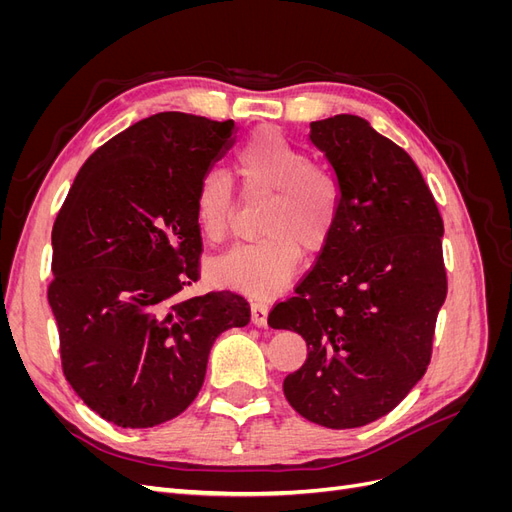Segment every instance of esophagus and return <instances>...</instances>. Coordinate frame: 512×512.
<instances>
[{"mask_svg": "<svg viewBox=\"0 0 512 512\" xmlns=\"http://www.w3.org/2000/svg\"><path fill=\"white\" fill-rule=\"evenodd\" d=\"M250 312H252V322L256 324V327H267V318H269V305L267 303L252 301Z\"/></svg>", "mask_w": 512, "mask_h": 512, "instance_id": "esophagus-1", "label": "esophagus"}]
</instances>
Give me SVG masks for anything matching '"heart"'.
<instances>
[{"label": "heart", "instance_id": "obj_1", "mask_svg": "<svg viewBox=\"0 0 512 512\" xmlns=\"http://www.w3.org/2000/svg\"><path fill=\"white\" fill-rule=\"evenodd\" d=\"M237 173L245 194H269L260 230L265 237L239 243L211 262V275L224 286L271 297L280 292L305 254H318L335 235L342 188L327 166L309 156L273 128H260L237 153ZM235 190L226 175L211 170L198 181L194 218L211 243L226 239Z\"/></svg>", "mask_w": 512, "mask_h": 512}]
</instances>
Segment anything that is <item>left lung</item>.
<instances>
[{"label":"left lung","instance_id":"8db88e82","mask_svg":"<svg viewBox=\"0 0 512 512\" xmlns=\"http://www.w3.org/2000/svg\"><path fill=\"white\" fill-rule=\"evenodd\" d=\"M335 170V235L269 327L299 333L307 361L284 380L288 404L329 429L389 414L423 378L446 299L444 224L408 153L363 117L312 121Z\"/></svg>","mask_w":512,"mask_h":512}]
</instances>
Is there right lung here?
I'll use <instances>...</instances> for the list:
<instances>
[{"label": "right lung", "instance_id": "1", "mask_svg": "<svg viewBox=\"0 0 512 512\" xmlns=\"http://www.w3.org/2000/svg\"><path fill=\"white\" fill-rule=\"evenodd\" d=\"M232 143V119L151 115L91 153L57 213L49 305L61 367L108 423L179 416L218 335L250 322L230 290L185 299L203 252L194 194Z\"/></svg>", "mask_w": 512, "mask_h": 512}]
</instances>
